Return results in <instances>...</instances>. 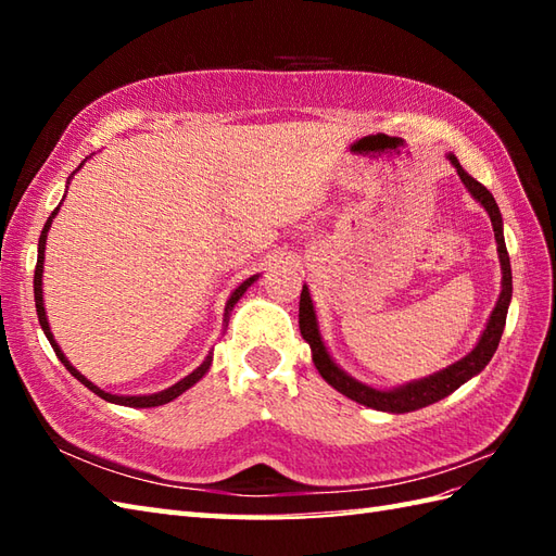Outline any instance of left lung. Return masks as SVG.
<instances>
[{
    "label": "left lung",
    "instance_id": "8db88e82",
    "mask_svg": "<svg viewBox=\"0 0 556 556\" xmlns=\"http://www.w3.org/2000/svg\"><path fill=\"white\" fill-rule=\"evenodd\" d=\"M448 162L456 167V174L460 176V181L470 191L478 203L488 210V215L492 219V229H494V239H497V251H500V263H502V293L500 301L494 305V311L490 315V323L482 332L478 346L468 353L466 358L456 361L448 368L434 372L425 380H416L408 382L404 387L396 389H372L368 384H363L358 380H353L344 370L337 368V363L329 358V353L323 344L320 329H317V317H315V308L311 301L308 287H303L301 291V303H299V327L303 339L311 344L313 351V363L317 372L325 377V382L332 384L337 392H341L344 396L358 401V404L375 408V410H387V413H408V410H418L434 404L444 396H448L456 389L468 382L470 377L478 375L485 365L492 361L494 351L500 346V339L504 332L506 325V311H509L511 303V263H509V253H506V243H504V231H502V212L497 207V200L492 198V193L488 191L485 186L480 181H476L464 167H460L458 160L454 155H446Z\"/></svg>",
    "mask_w": 556,
    "mask_h": 556
}]
</instances>
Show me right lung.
Listing matches in <instances>:
<instances>
[{
    "instance_id": "obj_1",
    "label": "right lung",
    "mask_w": 556,
    "mask_h": 556,
    "mask_svg": "<svg viewBox=\"0 0 556 556\" xmlns=\"http://www.w3.org/2000/svg\"><path fill=\"white\" fill-rule=\"evenodd\" d=\"M59 212V207L52 212L50 217H47V222H45V229H42V233H40V241H38V265H35V277H33V291H35V308H38V320H40V325H42V332H45V337H47V341H50L52 344V349H54V353L59 356V361L64 363V368L76 377V380L80 382V384H86L90 392H96L100 399H104V401H110V404H119V406H131V408H150V406H162V404H169L172 399H176V396H181L188 387H193L200 377H203L207 370H210V363H212V356H207L205 361H203V365H200V368H195L191 375H186L181 382H176L174 387H169V389H162V392H157V394H148V396H119V394H110V392H102L100 387H96L92 384L90 380H86V377H83L74 365H71L68 361H66V356L62 353V349L56 346V341H54V337H52V332H50V323H47V315H45V303H42V263H45V241H47V231H50V224H52V219H54V215ZM257 279V275L255 277H251V279H245L243 285L236 289L233 293H231V299L227 301V313H224V317H229V313L233 311V305H236V301H239L243 293H245V289L253 285V281Z\"/></svg>"
}]
</instances>
